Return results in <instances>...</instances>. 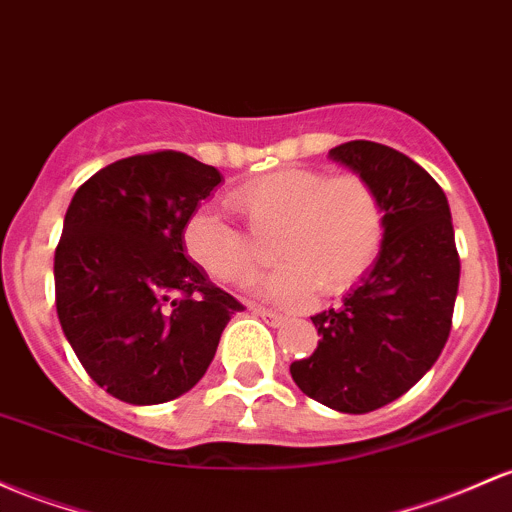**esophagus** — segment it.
Returning <instances> with one entry per match:
<instances>
[{
    "mask_svg": "<svg viewBox=\"0 0 512 512\" xmlns=\"http://www.w3.org/2000/svg\"><path fill=\"white\" fill-rule=\"evenodd\" d=\"M252 313H257V316H260V318H265V323L274 325V328H279V325H282L284 320H286L282 313H274V311H269V308H262V306L252 308Z\"/></svg>",
    "mask_w": 512,
    "mask_h": 512,
    "instance_id": "34e87169",
    "label": "esophagus"
}]
</instances>
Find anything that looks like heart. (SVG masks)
<instances>
[{
  "label": "heart",
  "instance_id": "b5f03b06",
  "mask_svg": "<svg viewBox=\"0 0 512 512\" xmlns=\"http://www.w3.org/2000/svg\"><path fill=\"white\" fill-rule=\"evenodd\" d=\"M226 204L255 238H274L279 267L262 282V294L282 306H303L316 289L342 294L369 272L384 245V206L372 182L355 172L328 177L289 167L240 184ZM182 245L194 265L226 284L252 282L260 269L255 243L216 211H194Z\"/></svg>",
  "mask_w": 512,
  "mask_h": 512
}]
</instances>
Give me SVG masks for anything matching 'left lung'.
Segmentation results:
<instances>
[{
	"mask_svg": "<svg viewBox=\"0 0 512 512\" xmlns=\"http://www.w3.org/2000/svg\"><path fill=\"white\" fill-rule=\"evenodd\" d=\"M330 157L372 182L384 247L338 308L311 318L318 347L289 372L308 398L359 415L396 401L437 362L462 265L447 196L418 162L372 140L342 143Z\"/></svg>",
	"mask_w": 512,
	"mask_h": 512,
	"instance_id": "left-lung-1",
	"label": "left lung"
}]
</instances>
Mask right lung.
Here are the masks:
<instances>
[{"label": "right lung", "instance_id": "1", "mask_svg": "<svg viewBox=\"0 0 512 512\" xmlns=\"http://www.w3.org/2000/svg\"><path fill=\"white\" fill-rule=\"evenodd\" d=\"M221 182L177 150L131 155L87 179L55 247V308L84 372L119 401L182 396L243 303L184 257L182 228Z\"/></svg>", "mask_w": 512, "mask_h": 512}]
</instances>
